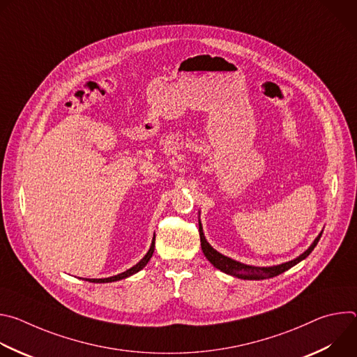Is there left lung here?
Listing matches in <instances>:
<instances>
[{
    "label": "left lung",
    "mask_w": 357,
    "mask_h": 357,
    "mask_svg": "<svg viewBox=\"0 0 357 357\" xmlns=\"http://www.w3.org/2000/svg\"><path fill=\"white\" fill-rule=\"evenodd\" d=\"M199 236H200V245H202V251L203 254H205L206 259L216 267L219 268L220 271L229 274V275H234V277H238V278H243V280H267V278H273V277H277L280 274H282L284 271L289 270L291 267H294L295 264H298L299 261H302L303 259H307L310 254L312 252V250L315 248V245L318 244L321 236H322V231L319 233V236L315 238V241L311 244V247L302 252L299 257H296L295 260L292 261H288V263H284V264H280V266H274V267H251V266H245V264H241L238 261H234L226 256H223V254H220L219 251H216L205 238V234H203V230H202V225L199 222Z\"/></svg>",
    "instance_id": "1"
}]
</instances>
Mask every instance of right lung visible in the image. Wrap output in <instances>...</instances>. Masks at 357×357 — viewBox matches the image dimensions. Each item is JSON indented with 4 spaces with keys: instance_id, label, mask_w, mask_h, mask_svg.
Segmentation results:
<instances>
[{
    "instance_id": "1",
    "label": "right lung",
    "mask_w": 357,
    "mask_h": 357,
    "mask_svg": "<svg viewBox=\"0 0 357 357\" xmlns=\"http://www.w3.org/2000/svg\"><path fill=\"white\" fill-rule=\"evenodd\" d=\"M154 248H155V236H154V240H152V243H151V247H149V250H148V252L145 254L144 256V259L138 263V264H135L134 267H131L130 270H127V271H124V273H121V274H117V275H114V277H109V278H91V280H89L90 282H113V281H119V280H123V278H127V277H130V275H132V274H135V273H138L139 270H142L145 266H146V263L149 261V259L152 257V252H154ZM87 281V280H86Z\"/></svg>"
}]
</instances>
